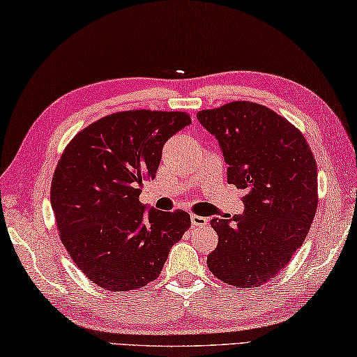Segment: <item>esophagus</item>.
<instances>
[{"mask_svg": "<svg viewBox=\"0 0 357 357\" xmlns=\"http://www.w3.org/2000/svg\"><path fill=\"white\" fill-rule=\"evenodd\" d=\"M191 223L192 226H207L208 225V218L206 217H199V215H191Z\"/></svg>", "mask_w": 357, "mask_h": 357, "instance_id": "esophagus-1", "label": "esophagus"}]
</instances>
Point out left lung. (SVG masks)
Returning <instances> with one entry per match:
<instances>
[{"label": "left lung", "mask_w": 357, "mask_h": 357, "mask_svg": "<svg viewBox=\"0 0 357 357\" xmlns=\"http://www.w3.org/2000/svg\"><path fill=\"white\" fill-rule=\"evenodd\" d=\"M197 120L218 139L227 182L248 191L242 217L210 220L218 245L207 266L227 284L258 288L305 241L318 207L317 160L303 134L262 104L232 101Z\"/></svg>", "instance_id": "8db88e82"}]
</instances>
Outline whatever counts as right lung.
Returning <instances> with one entry per match:
<instances>
[{"label": "right lung", "mask_w": 357, "mask_h": 357, "mask_svg": "<svg viewBox=\"0 0 357 357\" xmlns=\"http://www.w3.org/2000/svg\"><path fill=\"white\" fill-rule=\"evenodd\" d=\"M191 123L186 112L125 110L79 131L58 161L50 202L64 248L107 291L160 277L171 247L190 229L183 210L144 212L140 186L156 177L162 145Z\"/></svg>", "instance_id": "1"}]
</instances>
